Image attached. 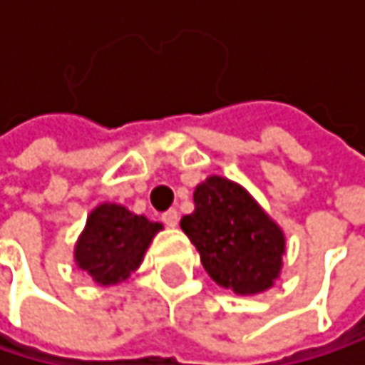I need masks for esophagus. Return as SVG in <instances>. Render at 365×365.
<instances>
[{"mask_svg":"<svg viewBox=\"0 0 365 365\" xmlns=\"http://www.w3.org/2000/svg\"><path fill=\"white\" fill-rule=\"evenodd\" d=\"M163 222H165L169 228H175V226H178V222H180V213H178L175 209H169V211H165V213H163Z\"/></svg>","mask_w":365,"mask_h":365,"instance_id":"34e87169","label":"esophagus"}]
</instances>
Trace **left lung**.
<instances>
[{
	"instance_id": "1",
	"label": "left lung",
	"mask_w": 365,
	"mask_h": 365,
	"mask_svg": "<svg viewBox=\"0 0 365 365\" xmlns=\"http://www.w3.org/2000/svg\"><path fill=\"white\" fill-rule=\"evenodd\" d=\"M182 230L200 254L209 277L235 294H257L281 270L285 239L281 228L237 183L209 178L194 192V213Z\"/></svg>"
}]
</instances>
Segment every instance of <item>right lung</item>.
<instances>
[{
  "instance_id": "obj_1",
  "label": "right lung",
  "mask_w": 365,
  "mask_h": 365,
  "mask_svg": "<svg viewBox=\"0 0 365 365\" xmlns=\"http://www.w3.org/2000/svg\"><path fill=\"white\" fill-rule=\"evenodd\" d=\"M163 226L135 215L120 205L97 207L76 245V262L97 283L113 285L126 279L143 259Z\"/></svg>"
}]
</instances>
